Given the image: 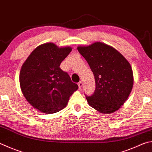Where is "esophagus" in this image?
Segmentation results:
<instances>
[{
  "instance_id": "1",
  "label": "esophagus",
  "mask_w": 152,
  "mask_h": 152,
  "mask_svg": "<svg viewBox=\"0 0 152 152\" xmlns=\"http://www.w3.org/2000/svg\"><path fill=\"white\" fill-rule=\"evenodd\" d=\"M78 88H79V89H81V88H82V86H83V83H82V82H78Z\"/></svg>"
}]
</instances>
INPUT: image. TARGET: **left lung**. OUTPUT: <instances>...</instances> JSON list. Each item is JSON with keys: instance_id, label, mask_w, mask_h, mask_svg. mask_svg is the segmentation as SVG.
<instances>
[{"instance_id": "left-lung-1", "label": "left lung", "mask_w": 152, "mask_h": 152, "mask_svg": "<svg viewBox=\"0 0 152 152\" xmlns=\"http://www.w3.org/2000/svg\"><path fill=\"white\" fill-rule=\"evenodd\" d=\"M78 50L89 64L95 78L94 92L91 96L85 94L88 104L100 113L116 111L133 87V72L129 63L118 50L104 43L78 46Z\"/></svg>"}]
</instances>
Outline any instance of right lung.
Returning <instances> with one entry per match:
<instances>
[{
    "mask_svg": "<svg viewBox=\"0 0 152 152\" xmlns=\"http://www.w3.org/2000/svg\"><path fill=\"white\" fill-rule=\"evenodd\" d=\"M72 48L46 43L34 50L21 68L20 85L26 100L40 112L53 114L66 106L78 86L60 67Z\"/></svg>",
    "mask_w": 152,
    "mask_h": 152,
    "instance_id": "1",
    "label": "right lung"
}]
</instances>
